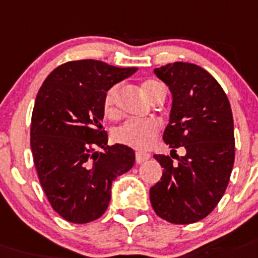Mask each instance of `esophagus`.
Instances as JSON below:
<instances>
[{"mask_svg":"<svg viewBox=\"0 0 258 258\" xmlns=\"http://www.w3.org/2000/svg\"><path fill=\"white\" fill-rule=\"evenodd\" d=\"M149 157H151V155H149V153H146V152H136V155H135V160L138 164H142V162L147 161Z\"/></svg>","mask_w":258,"mask_h":258,"instance_id":"1","label":"esophagus"}]
</instances>
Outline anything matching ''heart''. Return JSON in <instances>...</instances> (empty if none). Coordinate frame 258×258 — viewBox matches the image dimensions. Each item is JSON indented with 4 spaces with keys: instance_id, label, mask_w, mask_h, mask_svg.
<instances>
[{
    "instance_id": "obj_1",
    "label": "heart",
    "mask_w": 258,
    "mask_h": 258,
    "mask_svg": "<svg viewBox=\"0 0 258 258\" xmlns=\"http://www.w3.org/2000/svg\"><path fill=\"white\" fill-rule=\"evenodd\" d=\"M162 85L155 80H146L142 82L143 94L151 101H155ZM119 86L114 85L105 93L102 99V110L107 118L114 119L119 115L118 109ZM160 124L152 119L147 120H127L114 131V139L120 144L136 149H148L159 136Z\"/></svg>"
}]
</instances>
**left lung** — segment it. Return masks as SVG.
Here are the masks:
<instances>
[{
  "instance_id": "8db88e82",
  "label": "left lung",
  "mask_w": 258,
  "mask_h": 258,
  "mask_svg": "<svg viewBox=\"0 0 258 258\" xmlns=\"http://www.w3.org/2000/svg\"><path fill=\"white\" fill-rule=\"evenodd\" d=\"M169 86L173 105L162 139L172 152L183 146L186 155H155L164 168L160 182L149 190L155 213L173 224L206 218L226 191L235 161L231 105L219 82L207 71L177 61L155 69Z\"/></svg>"
}]
</instances>
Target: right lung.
Masks as SVG:
<instances>
[{
    "instance_id": "right-lung-1",
    "label": "right lung",
    "mask_w": 258,
    "mask_h": 258,
    "mask_svg": "<svg viewBox=\"0 0 258 258\" xmlns=\"http://www.w3.org/2000/svg\"><path fill=\"white\" fill-rule=\"evenodd\" d=\"M136 71L76 60L53 69L39 89L30 146L43 191L67 222L84 224L102 216L112 181L134 166L135 152L107 146L101 120L107 89Z\"/></svg>"
}]
</instances>
